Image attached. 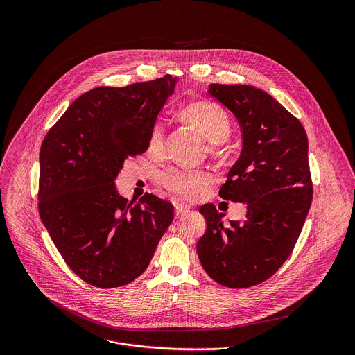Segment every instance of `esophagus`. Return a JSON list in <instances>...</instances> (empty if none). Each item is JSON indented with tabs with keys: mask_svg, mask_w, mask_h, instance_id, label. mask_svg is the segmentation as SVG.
Returning a JSON list of instances; mask_svg holds the SVG:
<instances>
[{
	"mask_svg": "<svg viewBox=\"0 0 355 355\" xmlns=\"http://www.w3.org/2000/svg\"><path fill=\"white\" fill-rule=\"evenodd\" d=\"M189 209L190 207L187 205H184V203H176L175 205V214H176V217H180V216L186 214L189 211Z\"/></svg>",
	"mask_w": 355,
	"mask_h": 355,
	"instance_id": "obj_1",
	"label": "esophagus"
}]
</instances>
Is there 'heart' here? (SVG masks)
I'll return each mask as SVG.
<instances>
[{
    "instance_id": "1",
    "label": "heart",
    "mask_w": 355,
    "mask_h": 355,
    "mask_svg": "<svg viewBox=\"0 0 355 355\" xmlns=\"http://www.w3.org/2000/svg\"><path fill=\"white\" fill-rule=\"evenodd\" d=\"M180 117L197 130L203 138L213 144L217 149L218 144L228 139L231 134V120L227 112L217 103L210 101L191 102L180 110ZM148 150L153 155L159 157L165 150V127L157 121L150 130L148 138ZM213 178L205 169H184L173 168L165 172L161 178L162 184L175 196L196 201L201 198Z\"/></svg>"
}]
</instances>
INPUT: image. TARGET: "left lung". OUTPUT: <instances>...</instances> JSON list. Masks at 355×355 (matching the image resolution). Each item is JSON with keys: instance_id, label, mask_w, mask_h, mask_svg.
Instances as JSON below:
<instances>
[{"instance_id": "8db88e82", "label": "left lung", "mask_w": 355, "mask_h": 355, "mask_svg": "<svg viewBox=\"0 0 355 355\" xmlns=\"http://www.w3.org/2000/svg\"><path fill=\"white\" fill-rule=\"evenodd\" d=\"M242 132V152L220 189L225 201L248 205L246 220L223 221L211 203L200 207L207 228L197 243L205 272L218 284L246 288L269 279L288 258L313 198L307 137L301 121L263 90L209 86Z\"/></svg>"}]
</instances>
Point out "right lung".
Wrapping results in <instances>:
<instances>
[{"instance_id": "obj_1", "label": "right lung", "mask_w": 355, "mask_h": 355, "mask_svg": "<svg viewBox=\"0 0 355 355\" xmlns=\"http://www.w3.org/2000/svg\"><path fill=\"white\" fill-rule=\"evenodd\" d=\"M178 78L97 87L69 105L40 153V216L67 265L86 283L113 288L141 276L173 220L153 194L128 202L114 180L130 155L148 150Z\"/></svg>"}]
</instances>
